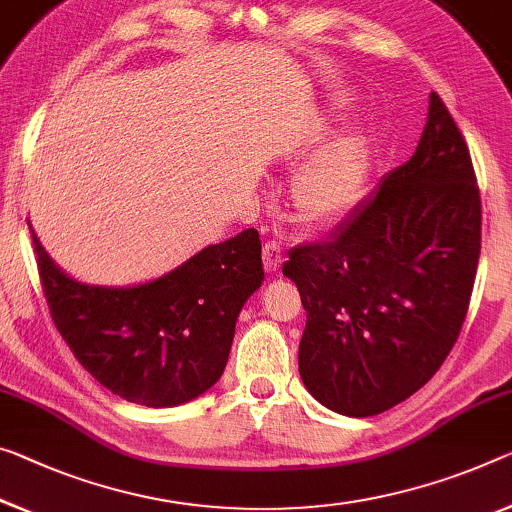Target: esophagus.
I'll return each mask as SVG.
<instances>
[{
	"label": "esophagus",
	"instance_id": "esophagus-1",
	"mask_svg": "<svg viewBox=\"0 0 512 512\" xmlns=\"http://www.w3.org/2000/svg\"><path fill=\"white\" fill-rule=\"evenodd\" d=\"M283 258H286V254H283V247L279 245L277 240H267L263 245V263H265V270L267 272H277Z\"/></svg>",
	"mask_w": 512,
	"mask_h": 512
}]
</instances>
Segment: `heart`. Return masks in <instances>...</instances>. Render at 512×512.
<instances>
[{
    "label": "heart",
    "mask_w": 512,
    "mask_h": 512,
    "mask_svg": "<svg viewBox=\"0 0 512 512\" xmlns=\"http://www.w3.org/2000/svg\"><path fill=\"white\" fill-rule=\"evenodd\" d=\"M368 171L366 139L338 137L311 157L293 183V203L304 222L327 226L348 215L359 201Z\"/></svg>",
    "instance_id": "obj_1"
}]
</instances>
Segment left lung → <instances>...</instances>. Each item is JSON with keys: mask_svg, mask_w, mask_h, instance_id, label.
Returning a JSON list of instances; mask_svg holds the SVG:
<instances>
[{"mask_svg": "<svg viewBox=\"0 0 512 512\" xmlns=\"http://www.w3.org/2000/svg\"><path fill=\"white\" fill-rule=\"evenodd\" d=\"M481 222L465 137L432 93L410 160L332 238L295 247L283 265L306 311L300 375L318 403L375 416L439 371L469 311Z\"/></svg>", "mask_w": 512, "mask_h": 512, "instance_id": "obj_1", "label": "left lung"}]
</instances>
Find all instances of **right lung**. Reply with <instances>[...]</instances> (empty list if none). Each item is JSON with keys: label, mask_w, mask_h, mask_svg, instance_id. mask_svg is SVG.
<instances>
[{"label": "right lung", "mask_w": 512, "mask_h": 512, "mask_svg": "<svg viewBox=\"0 0 512 512\" xmlns=\"http://www.w3.org/2000/svg\"><path fill=\"white\" fill-rule=\"evenodd\" d=\"M31 238L61 338L102 387L146 407L190 403L222 377L238 313L265 277L256 229L132 288L70 279Z\"/></svg>", "instance_id": "1"}]
</instances>
